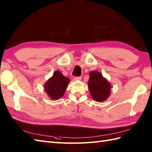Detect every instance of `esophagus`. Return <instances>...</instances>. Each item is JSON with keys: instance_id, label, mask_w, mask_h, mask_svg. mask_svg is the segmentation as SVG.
Returning <instances> with one entry per match:
<instances>
[{"instance_id": "1", "label": "esophagus", "mask_w": 152, "mask_h": 152, "mask_svg": "<svg viewBox=\"0 0 152 152\" xmlns=\"http://www.w3.org/2000/svg\"><path fill=\"white\" fill-rule=\"evenodd\" d=\"M74 80H82V77L81 76H75L74 77Z\"/></svg>"}]
</instances>
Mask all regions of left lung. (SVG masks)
Listing matches in <instances>:
<instances>
[{"instance_id":"8db88e82","label":"left lung","mask_w":152,"mask_h":152,"mask_svg":"<svg viewBox=\"0 0 152 152\" xmlns=\"http://www.w3.org/2000/svg\"><path fill=\"white\" fill-rule=\"evenodd\" d=\"M89 75L88 86L93 99L99 102L107 100L110 95L111 84L96 70L91 72Z\"/></svg>"}]
</instances>
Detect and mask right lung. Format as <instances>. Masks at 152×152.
<instances>
[{
  "label": "right lung",
  "instance_id": "obj_1",
  "mask_svg": "<svg viewBox=\"0 0 152 152\" xmlns=\"http://www.w3.org/2000/svg\"><path fill=\"white\" fill-rule=\"evenodd\" d=\"M70 79L56 70L53 76L45 84V92L52 100H58L65 94Z\"/></svg>",
  "mask_w": 152,
  "mask_h": 152
}]
</instances>
